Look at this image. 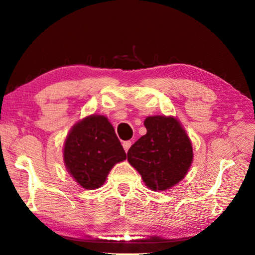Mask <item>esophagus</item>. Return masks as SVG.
I'll list each match as a JSON object with an SVG mask.
<instances>
[{
  "instance_id": "34e87169",
  "label": "esophagus",
  "mask_w": 255,
  "mask_h": 255,
  "mask_svg": "<svg viewBox=\"0 0 255 255\" xmlns=\"http://www.w3.org/2000/svg\"><path fill=\"white\" fill-rule=\"evenodd\" d=\"M123 146H124V149L126 150V152H128L129 147H130V146H131V141H130V140H126V141H124V143H123Z\"/></svg>"
}]
</instances>
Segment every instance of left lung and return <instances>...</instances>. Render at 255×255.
I'll list each match as a JSON object with an SVG mask.
<instances>
[{"instance_id":"1","label":"left lung","mask_w":255,"mask_h":255,"mask_svg":"<svg viewBox=\"0 0 255 255\" xmlns=\"http://www.w3.org/2000/svg\"><path fill=\"white\" fill-rule=\"evenodd\" d=\"M144 125L147 132L129 148L128 162L148 188L164 191L187 174L193 157L191 141L173 117H147Z\"/></svg>"}]
</instances>
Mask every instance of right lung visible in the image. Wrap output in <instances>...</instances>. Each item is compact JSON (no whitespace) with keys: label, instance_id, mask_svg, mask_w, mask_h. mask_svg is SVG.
Listing matches in <instances>:
<instances>
[{"label":"right lung","instance_id":"right-lung-1","mask_svg":"<svg viewBox=\"0 0 255 255\" xmlns=\"http://www.w3.org/2000/svg\"><path fill=\"white\" fill-rule=\"evenodd\" d=\"M126 157L112 125L99 115L77 123L64 145L67 171L81 187L88 190L100 188L115 164Z\"/></svg>","mask_w":255,"mask_h":255}]
</instances>
